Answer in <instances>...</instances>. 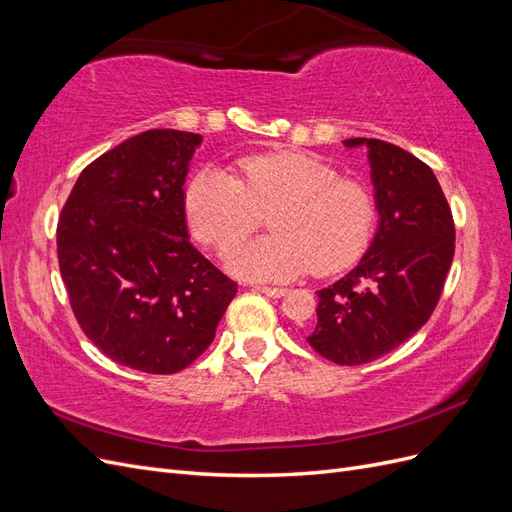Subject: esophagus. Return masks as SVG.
Returning a JSON list of instances; mask_svg holds the SVG:
<instances>
[{
  "mask_svg": "<svg viewBox=\"0 0 512 512\" xmlns=\"http://www.w3.org/2000/svg\"><path fill=\"white\" fill-rule=\"evenodd\" d=\"M256 290L262 292V294H267V297H273V299H280L288 292L286 288H280V286H256Z\"/></svg>",
  "mask_w": 512,
  "mask_h": 512,
  "instance_id": "1",
  "label": "esophagus"
}]
</instances>
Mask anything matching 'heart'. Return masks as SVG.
<instances>
[{
	"label": "heart",
	"instance_id": "obj_1",
	"mask_svg": "<svg viewBox=\"0 0 512 512\" xmlns=\"http://www.w3.org/2000/svg\"><path fill=\"white\" fill-rule=\"evenodd\" d=\"M239 177L207 166L185 190L194 235L226 252L270 213L273 235L237 247L228 269L245 280L286 282L312 269L331 275L350 267L369 247L378 203L367 183L337 177V170L307 151L284 149L245 156Z\"/></svg>",
	"mask_w": 512,
	"mask_h": 512
}]
</instances>
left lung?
<instances>
[{"mask_svg":"<svg viewBox=\"0 0 512 512\" xmlns=\"http://www.w3.org/2000/svg\"><path fill=\"white\" fill-rule=\"evenodd\" d=\"M344 145L367 147L380 220L359 265L316 292L318 322L307 342L337 365H363L429 320L453 262L455 224L425 162L378 138H348Z\"/></svg>","mask_w":512,"mask_h":512,"instance_id":"8db88e82","label":"left lung"}]
</instances>
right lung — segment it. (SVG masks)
<instances>
[{"label": "right lung", "mask_w": 512, "mask_h": 512, "mask_svg": "<svg viewBox=\"0 0 512 512\" xmlns=\"http://www.w3.org/2000/svg\"><path fill=\"white\" fill-rule=\"evenodd\" d=\"M203 136L147 130L76 179L57 224L59 271L108 359L177 374L215 337L237 284L190 243L183 183Z\"/></svg>", "instance_id": "1"}]
</instances>
